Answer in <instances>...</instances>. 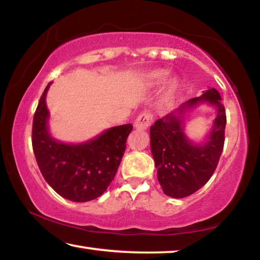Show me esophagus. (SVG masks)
Segmentation results:
<instances>
[{
    "mask_svg": "<svg viewBox=\"0 0 260 260\" xmlns=\"http://www.w3.org/2000/svg\"><path fill=\"white\" fill-rule=\"evenodd\" d=\"M153 122V118L149 112H142L139 114V117L136 118V120L134 122V126L136 129H141L144 131L149 128Z\"/></svg>",
    "mask_w": 260,
    "mask_h": 260,
    "instance_id": "esophagus-1",
    "label": "esophagus"
}]
</instances>
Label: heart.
<instances>
[{
	"label": "heart",
	"instance_id": "b5f03b06",
	"mask_svg": "<svg viewBox=\"0 0 260 260\" xmlns=\"http://www.w3.org/2000/svg\"><path fill=\"white\" fill-rule=\"evenodd\" d=\"M166 76H167V73L165 72V71H155L152 73V79L155 81H157V82H159V81H162L164 80V79L166 78ZM174 89H175V85H172V87H171V89H170V94H172L173 91H174Z\"/></svg>",
	"mask_w": 260,
	"mask_h": 260
}]
</instances>
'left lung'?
<instances>
[{"mask_svg": "<svg viewBox=\"0 0 260 260\" xmlns=\"http://www.w3.org/2000/svg\"><path fill=\"white\" fill-rule=\"evenodd\" d=\"M208 102L217 109V117L208 141L193 145L183 133V114L199 103ZM226 111L217 89L211 88L187 101L150 127L151 152L157 178L165 195L182 199L199 190L217 169L225 143Z\"/></svg>", "mask_w": 260, "mask_h": 260, "instance_id": "8db88e82", "label": "left lung"}]
</instances>
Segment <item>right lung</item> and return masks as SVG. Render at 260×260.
Returning <instances> with one entry per match:
<instances>
[{
    "label": "right lung",
    "mask_w": 260,
    "mask_h": 260,
    "mask_svg": "<svg viewBox=\"0 0 260 260\" xmlns=\"http://www.w3.org/2000/svg\"><path fill=\"white\" fill-rule=\"evenodd\" d=\"M48 83L35 110L32 146L35 159L48 184L64 199L87 202L107 190L117 173L133 125L116 126L80 144H65L48 132L46 95Z\"/></svg>",
    "instance_id": "obj_1"
}]
</instances>
